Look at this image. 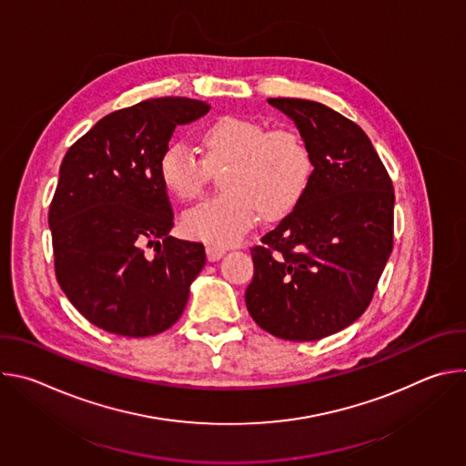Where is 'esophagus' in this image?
I'll use <instances>...</instances> for the list:
<instances>
[{
	"instance_id": "obj_1",
	"label": "esophagus",
	"mask_w": 466,
	"mask_h": 466,
	"mask_svg": "<svg viewBox=\"0 0 466 466\" xmlns=\"http://www.w3.org/2000/svg\"><path fill=\"white\" fill-rule=\"evenodd\" d=\"M225 252H227V250H225L223 247H216V245H208V247H207V258H208L210 261H216V259L223 258Z\"/></svg>"
}]
</instances>
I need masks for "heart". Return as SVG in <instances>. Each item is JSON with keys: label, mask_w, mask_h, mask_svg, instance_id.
I'll use <instances>...</instances> for the list:
<instances>
[{"label": "heart", "mask_w": 466, "mask_h": 466, "mask_svg": "<svg viewBox=\"0 0 466 466\" xmlns=\"http://www.w3.org/2000/svg\"><path fill=\"white\" fill-rule=\"evenodd\" d=\"M203 158L184 144H169L158 162L166 189L180 201L203 193L212 171L221 175V195L207 198L180 218L186 238L216 247L238 243L256 223L277 221L302 201L313 155L302 132L289 125L268 127L259 119L223 116L198 135Z\"/></svg>", "instance_id": "b5f03b06"}]
</instances>
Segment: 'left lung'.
<instances>
[{"mask_svg":"<svg viewBox=\"0 0 466 466\" xmlns=\"http://www.w3.org/2000/svg\"><path fill=\"white\" fill-rule=\"evenodd\" d=\"M306 137L313 177L302 201L250 248L245 302L275 338L317 341L370 304L392 250V180L360 125L329 106L271 97Z\"/></svg>","mask_w":466,"mask_h":466,"instance_id":"1","label":"left lung"}]
</instances>
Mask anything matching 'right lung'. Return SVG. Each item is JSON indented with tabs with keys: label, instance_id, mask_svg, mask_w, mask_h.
<instances>
[{
	"label": "right lung",
	"instance_id": "add662e5",
	"mask_svg": "<svg viewBox=\"0 0 466 466\" xmlns=\"http://www.w3.org/2000/svg\"><path fill=\"white\" fill-rule=\"evenodd\" d=\"M208 110L187 97L147 99L105 116L64 155L47 216L56 282L110 334L147 338L173 326L205 268L203 243L169 236L158 162L175 127Z\"/></svg>",
	"mask_w": 466,
	"mask_h": 466
}]
</instances>
